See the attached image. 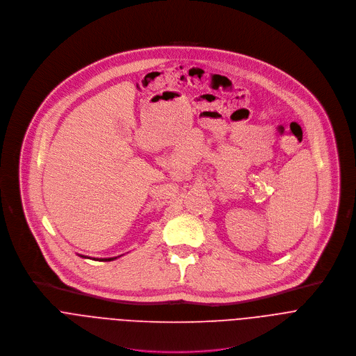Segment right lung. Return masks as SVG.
I'll use <instances>...</instances> for the list:
<instances>
[{
  "instance_id": "1",
  "label": "right lung",
  "mask_w": 356,
  "mask_h": 356,
  "mask_svg": "<svg viewBox=\"0 0 356 356\" xmlns=\"http://www.w3.org/2000/svg\"><path fill=\"white\" fill-rule=\"evenodd\" d=\"M113 258H104V259H101V261H112Z\"/></svg>"
}]
</instances>
